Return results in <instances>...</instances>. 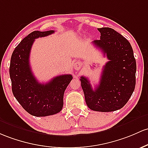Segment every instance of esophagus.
<instances>
[{"instance_id":"34e87169","label":"esophagus","mask_w":148,"mask_h":148,"mask_svg":"<svg viewBox=\"0 0 148 148\" xmlns=\"http://www.w3.org/2000/svg\"><path fill=\"white\" fill-rule=\"evenodd\" d=\"M82 62H75V64H74V67L76 70H79V69H80L81 67H82Z\"/></svg>"}]
</instances>
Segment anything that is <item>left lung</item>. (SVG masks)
<instances>
[{
    "instance_id": "left-lung-1",
    "label": "left lung",
    "mask_w": 148,
    "mask_h": 148,
    "mask_svg": "<svg viewBox=\"0 0 148 148\" xmlns=\"http://www.w3.org/2000/svg\"><path fill=\"white\" fill-rule=\"evenodd\" d=\"M100 39L92 41L110 61L105 64L98 86L92 89L88 78L81 77L87 106L97 112H113L122 108L136 86V62L132 47L113 29H98Z\"/></svg>"
}]
</instances>
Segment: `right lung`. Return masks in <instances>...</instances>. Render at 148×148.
I'll list each match as a JSON object with an SVG mask.
<instances>
[{"instance_id": "obj_1", "label": "right lung", "mask_w": 148, "mask_h": 148, "mask_svg": "<svg viewBox=\"0 0 148 148\" xmlns=\"http://www.w3.org/2000/svg\"><path fill=\"white\" fill-rule=\"evenodd\" d=\"M53 33V30L32 32L19 43L11 56L10 77L12 93L22 108L35 116H50L61 111L64 90L73 78L71 74H64L40 84L32 73L29 56L34 41Z\"/></svg>"}]
</instances>
